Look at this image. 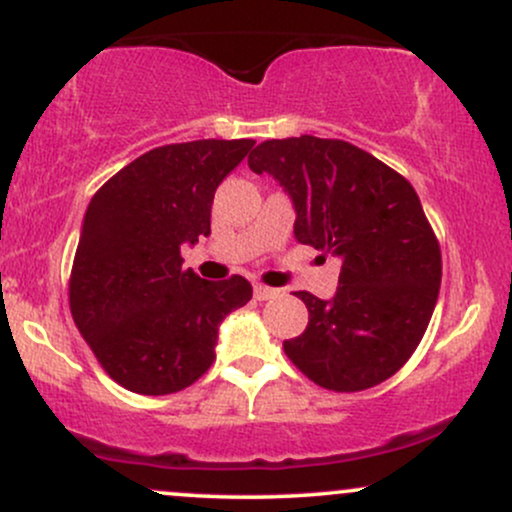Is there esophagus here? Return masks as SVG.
<instances>
[{
  "instance_id": "1",
  "label": "esophagus",
  "mask_w": 512,
  "mask_h": 512,
  "mask_svg": "<svg viewBox=\"0 0 512 512\" xmlns=\"http://www.w3.org/2000/svg\"><path fill=\"white\" fill-rule=\"evenodd\" d=\"M274 296H279V291L269 289V286L255 284V298H257V301H269V298H274Z\"/></svg>"
}]
</instances>
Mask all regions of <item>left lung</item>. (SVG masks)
<instances>
[{"label": "left lung", "mask_w": 512, "mask_h": 512, "mask_svg": "<svg viewBox=\"0 0 512 512\" xmlns=\"http://www.w3.org/2000/svg\"><path fill=\"white\" fill-rule=\"evenodd\" d=\"M248 166L291 197L298 243L342 257L330 301L296 293L308 327L286 339V356L327 390L380 385L419 346L443 272L414 187L368 151L310 134L262 142Z\"/></svg>", "instance_id": "1"}]
</instances>
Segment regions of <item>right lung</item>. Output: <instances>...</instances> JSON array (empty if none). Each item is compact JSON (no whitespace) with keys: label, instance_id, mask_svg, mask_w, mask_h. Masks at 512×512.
<instances>
[{"label":"right lung","instance_id":"right-lung-1","mask_svg":"<svg viewBox=\"0 0 512 512\" xmlns=\"http://www.w3.org/2000/svg\"><path fill=\"white\" fill-rule=\"evenodd\" d=\"M252 139L158 146L88 204L69 305L105 373L137 395H170L207 373L219 327L252 298L243 276L204 281L180 248L211 233V202Z\"/></svg>","mask_w":512,"mask_h":512}]
</instances>
